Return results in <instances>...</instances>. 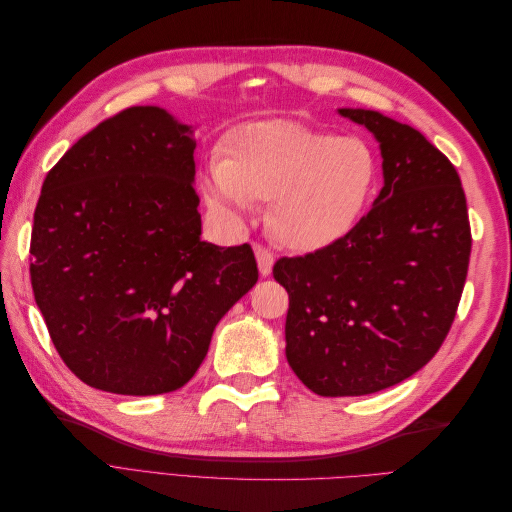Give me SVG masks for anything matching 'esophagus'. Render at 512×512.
Instances as JSON below:
<instances>
[{"instance_id":"esophagus-1","label":"esophagus","mask_w":512,"mask_h":512,"mask_svg":"<svg viewBox=\"0 0 512 512\" xmlns=\"http://www.w3.org/2000/svg\"><path fill=\"white\" fill-rule=\"evenodd\" d=\"M254 252H256V260H258V269H260V275H269L271 269H273V252L269 250V247L260 245V243H254Z\"/></svg>"}]
</instances>
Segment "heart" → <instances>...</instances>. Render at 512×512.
Wrapping results in <instances>:
<instances>
[{"instance_id":"1","label":"heart","mask_w":512,"mask_h":512,"mask_svg":"<svg viewBox=\"0 0 512 512\" xmlns=\"http://www.w3.org/2000/svg\"><path fill=\"white\" fill-rule=\"evenodd\" d=\"M380 183L376 151L299 121H256L232 132L211 160L207 205L237 222L252 203H269L271 235L299 252L344 239L369 209Z\"/></svg>"}]
</instances>
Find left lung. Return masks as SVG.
<instances>
[{"mask_svg":"<svg viewBox=\"0 0 512 512\" xmlns=\"http://www.w3.org/2000/svg\"><path fill=\"white\" fill-rule=\"evenodd\" d=\"M378 138L384 188L344 239L273 265L288 292L286 359L322 397L410 378L446 339L472 232L455 166L427 138L363 108H339Z\"/></svg>","mask_w":512,"mask_h":512,"instance_id":"1","label":"left lung"}]
</instances>
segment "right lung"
<instances>
[{
  "mask_svg": "<svg viewBox=\"0 0 512 512\" xmlns=\"http://www.w3.org/2000/svg\"><path fill=\"white\" fill-rule=\"evenodd\" d=\"M194 149L188 126L132 106L76 141L42 183L34 297L61 361L94 389H181L215 324L258 282L250 243L200 239Z\"/></svg>",
  "mask_w": 512,
  "mask_h": 512,
  "instance_id": "add662e5",
  "label": "right lung"
}]
</instances>
